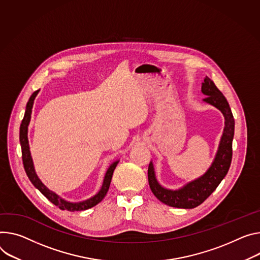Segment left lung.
I'll return each mask as SVG.
<instances>
[{
  "label": "left lung",
  "mask_w": 260,
  "mask_h": 260,
  "mask_svg": "<svg viewBox=\"0 0 260 260\" xmlns=\"http://www.w3.org/2000/svg\"><path fill=\"white\" fill-rule=\"evenodd\" d=\"M201 91L204 95H207L203 102L219 109L225 118L224 132L211 166L202 176L187 182L178 190H169L161 186L156 180L152 161H150L148 167V182L153 195L160 202L172 207L194 208L204 202L226 176L232 159L234 118L229 104L222 92L208 77L204 79Z\"/></svg>",
  "instance_id": "1"
}]
</instances>
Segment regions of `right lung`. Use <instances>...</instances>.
Returning <instances> with one entry per match:
<instances>
[{
  "label": "right lung",
  "mask_w": 260,
  "mask_h": 260,
  "mask_svg": "<svg viewBox=\"0 0 260 260\" xmlns=\"http://www.w3.org/2000/svg\"><path fill=\"white\" fill-rule=\"evenodd\" d=\"M38 92H39V90L35 91L31 95V98L29 99V102L26 107L25 116H23V119H22L20 127H19V142H20V147H21L22 164H23V168H25V171H26L30 181L34 184V186L36 188H38L42 195H44L52 203H54L56 206H58L62 210L66 209L68 211H81V210H86L88 208L95 206L107 195V193L109 191V187H110L111 180H112L113 172L117 166V164L119 162V160H116L110 165V167L108 168V170L106 172L104 182H103V185H102V188L100 190V192L96 195H94L93 197H91L87 200H84L81 202H70V201H67V200L61 198L55 192L49 190V188L42 183V181L39 179V177L37 176V174L35 172L33 159H32L30 147H29V141H28V126H29V123L31 120V114H32L34 100L38 94Z\"/></svg>",
  "instance_id": "add662e5"
}]
</instances>
